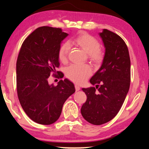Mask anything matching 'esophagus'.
<instances>
[{
    "instance_id": "obj_1",
    "label": "esophagus",
    "mask_w": 149,
    "mask_h": 149,
    "mask_svg": "<svg viewBox=\"0 0 149 149\" xmlns=\"http://www.w3.org/2000/svg\"><path fill=\"white\" fill-rule=\"evenodd\" d=\"M75 91H78L80 90V87L77 85H75Z\"/></svg>"
}]
</instances>
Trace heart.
<instances>
[{
	"mask_svg": "<svg viewBox=\"0 0 149 149\" xmlns=\"http://www.w3.org/2000/svg\"><path fill=\"white\" fill-rule=\"evenodd\" d=\"M72 43L79 47L87 53L88 58L95 64L101 63L104 58V53L100 49V43L98 40L92 35L85 32H81L73 39ZM69 43L62 44L58 49V56L61 62L68 61L70 52ZM65 74L70 80L77 84H83L92 74V70L88 65H72L65 69Z\"/></svg>",
	"mask_w": 149,
	"mask_h": 149,
	"instance_id": "1",
	"label": "heart"
}]
</instances>
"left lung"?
Here are the masks:
<instances>
[{
  "label": "left lung",
  "mask_w": 149,
  "mask_h": 149,
  "mask_svg": "<svg viewBox=\"0 0 149 149\" xmlns=\"http://www.w3.org/2000/svg\"><path fill=\"white\" fill-rule=\"evenodd\" d=\"M99 35L105 48L104 58L90 79L96 88L82 89L87 100L81 108L84 119L93 125H102L116 116L129 91L131 80L129 50L124 41L106 29Z\"/></svg>",
  "instance_id": "1"
}]
</instances>
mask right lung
I'll use <instances>...</instances> for the list:
<instances>
[{"label":"right lung","mask_w":149,"mask_h":149,"mask_svg":"<svg viewBox=\"0 0 149 149\" xmlns=\"http://www.w3.org/2000/svg\"><path fill=\"white\" fill-rule=\"evenodd\" d=\"M68 35L60 28L40 27L25 39L17 56V97L28 117L39 124L50 125L57 121L65 101L75 91L68 79L60 80L56 86L48 81L52 73L63 77L56 71L60 65L58 52Z\"/></svg>","instance_id":"obj_1"}]
</instances>
